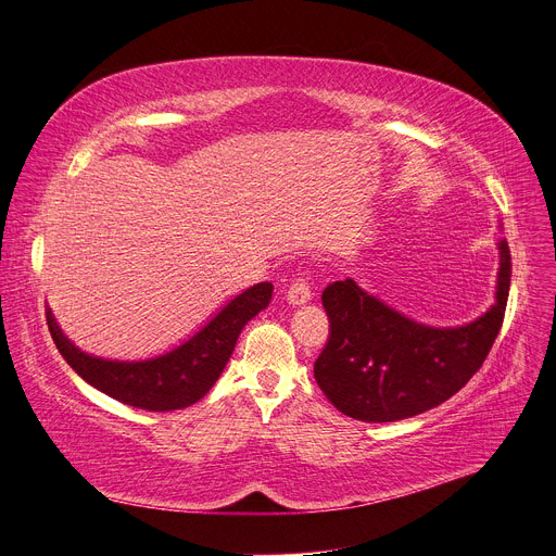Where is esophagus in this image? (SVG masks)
I'll list each match as a JSON object with an SVG mask.
<instances>
[{
    "label": "esophagus",
    "instance_id": "1",
    "mask_svg": "<svg viewBox=\"0 0 556 556\" xmlns=\"http://www.w3.org/2000/svg\"><path fill=\"white\" fill-rule=\"evenodd\" d=\"M313 298V290H311V283H308V277L306 273H298L292 277L290 286H288V302L292 306H302L306 304L308 300Z\"/></svg>",
    "mask_w": 556,
    "mask_h": 556
}]
</instances>
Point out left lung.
Returning <instances> with one entry per match:
<instances>
[{
    "label": "left lung",
    "mask_w": 556,
    "mask_h": 556,
    "mask_svg": "<svg viewBox=\"0 0 556 556\" xmlns=\"http://www.w3.org/2000/svg\"><path fill=\"white\" fill-rule=\"evenodd\" d=\"M496 304L458 328H431L400 315L353 279L321 292L330 336L315 380L338 412L364 422H393L450 400L483 366L503 326L511 256L503 239Z\"/></svg>",
    "instance_id": "8db88e82"
}]
</instances>
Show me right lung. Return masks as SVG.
I'll list each match as a JSON object with an SVG mask.
<instances>
[{"label":"right lung","instance_id":"add662e5","mask_svg":"<svg viewBox=\"0 0 556 556\" xmlns=\"http://www.w3.org/2000/svg\"><path fill=\"white\" fill-rule=\"evenodd\" d=\"M273 283L262 281L220 311L192 340L144 362H111L83 353L58 328L51 311L47 324L51 338L68 366L91 387L136 409L174 412L199 402L224 371L241 328L268 306Z\"/></svg>","mask_w":556,"mask_h":556}]
</instances>
